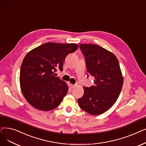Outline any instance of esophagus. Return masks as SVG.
Wrapping results in <instances>:
<instances>
[{"label":"esophagus","instance_id":"1","mask_svg":"<svg viewBox=\"0 0 146 146\" xmlns=\"http://www.w3.org/2000/svg\"><path fill=\"white\" fill-rule=\"evenodd\" d=\"M76 86H77V85H73V84H72V85L71 86V88H75V87H76Z\"/></svg>","mask_w":146,"mask_h":146}]
</instances>
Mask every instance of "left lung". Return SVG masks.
<instances>
[{
	"label": "left lung",
	"instance_id": "8db88e82",
	"mask_svg": "<svg viewBox=\"0 0 146 146\" xmlns=\"http://www.w3.org/2000/svg\"><path fill=\"white\" fill-rule=\"evenodd\" d=\"M79 46L85 58L87 70L94 78V84L83 87L84 95L78 99V105L90 114L100 115L114 105L122 90L123 79L119 61L113 53L100 46Z\"/></svg>",
	"mask_w": 146,
	"mask_h": 146
}]
</instances>
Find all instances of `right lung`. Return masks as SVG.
Listing matches in <instances>:
<instances>
[{
	"label": "right lung",
	"mask_w": 146,
	"mask_h": 146,
	"mask_svg": "<svg viewBox=\"0 0 146 146\" xmlns=\"http://www.w3.org/2000/svg\"><path fill=\"white\" fill-rule=\"evenodd\" d=\"M75 43H46L28 53L20 69L22 93L30 105L40 110L57 108L68 91L66 83L54 75L63 71L67 55L77 50Z\"/></svg>",
	"instance_id": "add662e5"
}]
</instances>
